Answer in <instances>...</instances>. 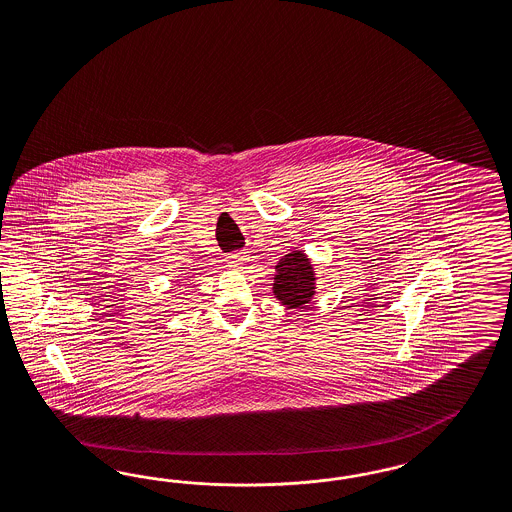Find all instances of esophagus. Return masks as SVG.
I'll return each mask as SVG.
<instances>
[{
  "label": "esophagus",
  "mask_w": 512,
  "mask_h": 512,
  "mask_svg": "<svg viewBox=\"0 0 512 512\" xmlns=\"http://www.w3.org/2000/svg\"><path fill=\"white\" fill-rule=\"evenodd\" d=\"M248 261V257L244 255V253H229L227 255V264L231 266V268H244V264Z\"/></svg>",
  "instance_id": "obj_1"
}]
</instances>
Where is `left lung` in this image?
<instances>
[{"label": "left lung", "instance_id": "obj_1", "mask_svg": "<svg viewBox=\"0 0 512 512\" xmlns=\"http://www.w3.org/2000/svg\"><path fill=\"white\" fill-rule=\"evenodd\" d=\"M276 283L274 295L281 304L289 308H300L308 304L315 295V276L310 261L302 251H293L285 255L276 266Z\"/></svg>", "mask_w": 512, "mask_h": 512}]
</instances>
